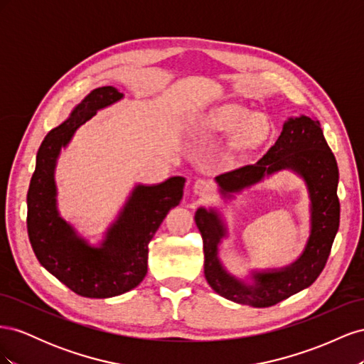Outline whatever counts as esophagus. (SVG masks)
Here are the masks:
<instances>
[{"instance_id":"1","label":"esophagus","mask_w":364,"mask_h":364,"mask_svg":"<svg viewBox=\"0 0 364 364\" xmlns=\"http://www.w3.org/2000/svg\"><path fill=\"white\" fill-rule=\"evenodd\" d=\"M211 191H213V185L205 179L196 181L194 185H193V193L196 196H199V197H206V196H209V193H211Z\"/></svg>"}]
</instances>
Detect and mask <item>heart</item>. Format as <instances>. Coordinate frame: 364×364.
<instances>
[{"label": "heart", "mask_w": 364, "mask_h": 364, "mask_svg": "<svg viewBox=\"0 0 364 364\" xmlns=\"http://www.w3.org/2000/svg\"><path fill=\"white\" fill-rule=\"evenodd\" d=\"M205 126L213 132L232 134L229 149L245 151L258 149L272 135L270 119L238 103H225L214 107L205 118Z\"/></svg>", "instance_id": "1"}]
</instances>
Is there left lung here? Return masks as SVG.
I'll list each match as a JSON object with an SVG mask.
<instances>
[{
  "instance_id": "1",
  "label": "left lung",
  "mask_w": 364,
  "mask_h": 364,
  "mask_svg": "<svg viewBox=\"0 0 364 364\" xmlns=\"http://www.w3.org/2000/svg\"><path fill=\"white\" fill-rule=\"evenodd\" d=\"M290 170L305 182L310 197V237L296 261L281 269L252 270L250 281L226 270L218 246L228 237V226L215 208H199L194 220L203 238L205 278L211 289L226 299L255 308H266L287 299L317 279L331 252L340 223L337 197L338 168L328 147L321 123L310 117L289 118L279 138L257 164L246 165L215 178L223 199H234L269 176Z\"/></svg>"
}]
</instances>
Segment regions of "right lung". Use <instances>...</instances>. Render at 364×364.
I'll use <instances>...</instances> for the list:
<instances>
[{"instance_id":"1","label":"right lung","mask_w":364,"mask_h":364,"mask_svg":"<svg viewBox=\"0 0 364 364\" xmlns=\"http://www.w3.org/2000/svg\"><path fill=\"white\" fill-rule=\"evenodd\" d=\"M123 97L114 86L97 87L50 130L38 150L27 193L28 238L41 266L74 293L94 299L123 294L144 279L149 243L183 196L181 176L155 185L138 183L100 245H91L60 215L54 171L62 149L87 119Z\"/></svg>"}]
</instances>
